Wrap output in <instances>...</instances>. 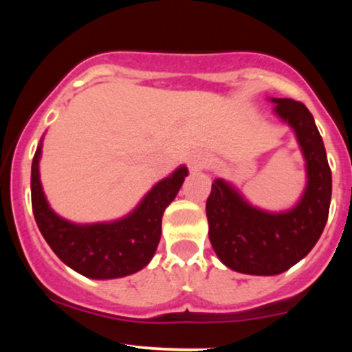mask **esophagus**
I'll use <instances>...</instances> for the list:
<instances>
[{"label":"esophagus","instance_id":"34e87169","mask_svg":"<svg viewBox=\"0 0 352 352\" xmlns=\"http://www.w3.org/2000/svg\"><path fill=\"white\" fill-rule=\"evenodd\" d=\"M208 164H210L208 155L204 152L193 153V155L188 159V167L192 168V170H201V168L207 167Z\"/></svg>","mask_w":352,"mask_h":352}]
</instances>
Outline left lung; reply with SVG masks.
Masks as SVG:
<instances>
[{"instance_id":"8db88e82","label":"left lung","mask_w":352,"mask_h":352,"mask_svg":"<svg viewBox=\"0 0 352 352\" xmlns=\"http://www.w3.org/2000/svg\"><path fill=\"white\" fill-rule=\"evenodd\" d=\"M274 114L296 134L306 160V188L292 210L273 213L250 205L228 182L217 179L207 199L208 236L233 272L273 276L308 254L324 230L331 204V168L313 116L302 102L272 99Z\"/></svg>"}]
</instances>
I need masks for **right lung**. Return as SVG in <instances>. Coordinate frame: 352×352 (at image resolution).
<instances>
[{
	"instance_id": "obj_1",
	"label": "right lung",
	"mask_w": 352,
	"mask_h": 352,
	"mask_svg": "<svg viewBox=\"0 0 352 352\" xmlns=\"http://www.w3.org/2000/svg\"><path fill=\"white\" fill-rule=\"evenodd\" d=\"M43 140L31 165V204L39 232L69 268L92 280H112L148 265L162 233V215L188 170L185 165L153 185L132 213L107 223L78 225L52 212L39 180Z\"/></svg>"
}]
</instances>
